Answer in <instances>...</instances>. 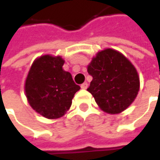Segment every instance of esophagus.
<instances>
[{
	"instance_id": "obj_1",
	"label": "esophagus",
	"mask_w": 160,
	"mask_h": 160,
	"mask_svg": "<svg viewBox=\"0 0 160 160\" xmlns=\"http://www.w3.org/2000/svg\"><path fill=\"white\" fill-rule=\"evenodd\" d=\"M80 88H81V89H83V90L87 89V88H88V83H87V82L82 83V84H81V86H80Z\"/></svg>"
}]
</instances>
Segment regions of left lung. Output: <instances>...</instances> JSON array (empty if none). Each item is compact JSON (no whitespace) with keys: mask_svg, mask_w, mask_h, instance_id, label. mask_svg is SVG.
I'll list each match as a JSON object with an SVG mask.
<instances>
[{"mask_svg":"<svg viewBox=\"0 0 160 160\" xmlns=\"http://www.w3.org/2000/svg\"><path fill=\"white\" fill-rule=\"evenodd\" d=\"M92 80L87 91L106 113L118 114L127 109L140 89L138 72L132 62L114 49H105L92 57L87 68Z\"/></svg>","mask_w":160,"mask_h":160,"instance_id":"1","label":"left lung"}]
</instances>
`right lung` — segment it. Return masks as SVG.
I'll return each instance as SVG.
<instances>
[{"label":"right lung","mask_w":160,"mask_h":160,"mask_svg":"<svg viewBox=\"0 0 160 160\" xmlns=\"http://www.w3.org/2000/svg\"><path fill=\"white\" fill-rule=\"evenodd\" d=\"M64 63L60 55H42L32 63L25 81L28 104L33 110L49 119L63 117L80 89L71 74L63 69Z\"/></svg>","instance_id":"right-lung-1"}]
</instances>
